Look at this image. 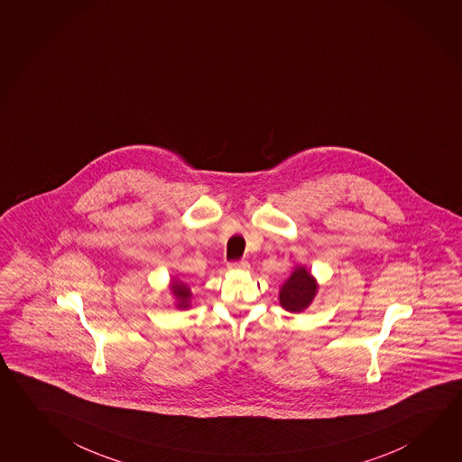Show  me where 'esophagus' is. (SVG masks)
Listing matches in <instances>:
<instances>
[{"mask_svg": "<svg viewBox=\"0 0 462 462\" xmlns=\"http://www.w3.org/2000/svg\"><path fill=\"white\" fill-rule=\"evenodd\" d=\"M227 269L243 270V272H245V270H249V263H247L245 261L231 262V263L227 265Z\"/></svg>", "mask_w": 462, "mask_h": 462, "instance_id": "esophagus-1", "label": "esophagus"}]
</instances>
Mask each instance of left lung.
<instances>
[{
    "instance_id": "obj_1",
    "label": "left lung",
    "mask_w": 462,
    "mask_h": 462,
    "mask_svg": "<svg viewBox=\"0 0 462 462\" xmlns=\"http://www.w3.org/2000/svg\"><path fill=\"white\" fill-rule=\"evenodd\" d=\"M319 291V283L304 265H296L291 275L280 286L278 301L288 312H302L308 310L316 294Z\"/></svg>"
}]
</instances>
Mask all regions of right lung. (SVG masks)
I'll list each match as a JSON object with an SVG mask.
<instances>
[{"label":"right lung","instance_id":"obj_1","mask_svg":"<svg viewBox=\"0 0 462 462\" xmlns=\"http://www.w3.org/2000/svg\"><path fill=\"white\" fill-rule=\"evenodd\" d=\"M169 290L174 296V304L177 310H189L190 308V300H192V291L190 288L180 282L179 278H171L169 282Z\"/></svg>","mask_w":462,"mask_h":462}]
</instances>
